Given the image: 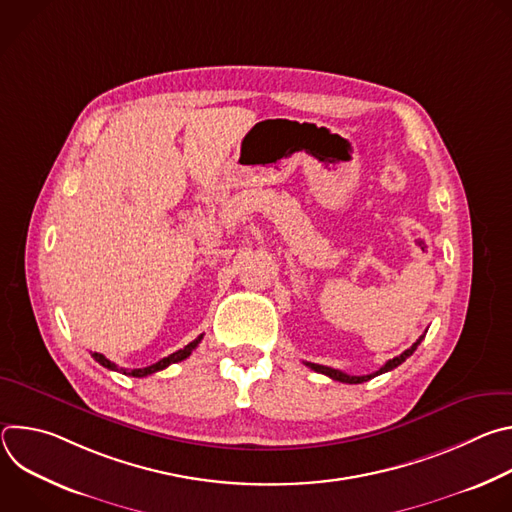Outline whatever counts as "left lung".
<instances>
[{"mask_svg":"<svg viewBox=\"0 0 512 512\" xmlns=\"http://www.w3.org/2000/svg\"><path fill=\"white\" fill-rule=\"evenodd\" d=\"M425 338V334L423 336H419L405 352H401L399 356H395V358H391V360H387L383 367L377 371V373H371V375H362V377H352V375H346V373H342V371H338V369H330V367H324V364H314V362H306V367H310L312 371H316V373H322V375H326V377H330V379H334V381H340V383H348V385H358V383H364V381H371L373 377H377V375H383V373H387V371H393V369H397L401 362H405L415 350H417V346L421 344V340Z\"/></svg>","mask_w":512,"mask_h":512,"instance_id":"1","label":"left lung"}]
</instances>
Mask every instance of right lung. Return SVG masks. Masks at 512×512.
I'll return each mask as SVG.
<instances>
[{
    "label": "right lung",
    "mask_w": 512,
    "mask_h": 512,
    "mask_svg": "<svg viewBox=\"0 0 512 512\" xmlns=\"http://www.w3.org/2000/svg\"><path fill=\"white\" fill-rule=\"evenodd\" d=\"M200 340H202V334H200L196 340H192L190 344H186L184 348H180V350H176V352L168 354L166 358H162V360H158V362L150 364V367H143V369H119L115 362H111L109 358H105V356H103V354H99V352H93L91 356H93L99 364H103V367H105V369H109V371H119V373H123V375H127V377L143 379V377H148V375H154V373H158V371L168 369L170 364H174V362H180V360L188 358V356L192 354V350L200 344Z\"/></svg>",
    "instance_id": "obj_1"
}]
</instances>
